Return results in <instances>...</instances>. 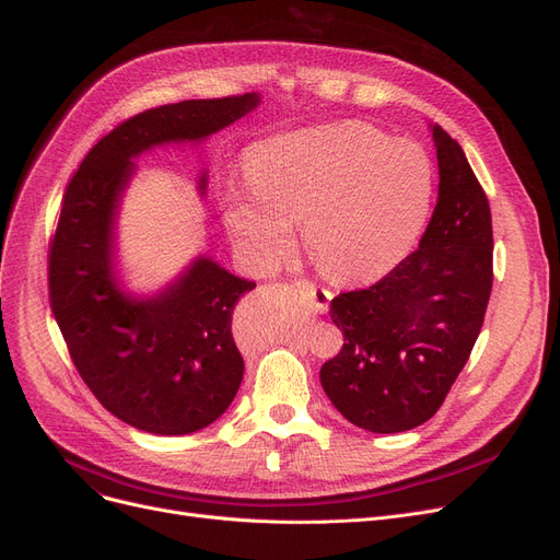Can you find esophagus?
<instances>
[{
	"mask_svg": "<svg viewBox=\"0 0 560 560\" xmlns=\"http://www.w3.org/2000/svg\"><path fill=\"white\" fill-rule=\"evenodd\" d=\"M302 285H306L311 290V304L315 311L325 313L329 308V302H331V290L325 288V285H317V283H308V281H302Z\"/></svg>",
	"mask_w": 560,
	"mask_h": 560,
	"instance_id": "1",
	"label": "esophagus"
}]
</instances>
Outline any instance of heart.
Returning a JSON list of instances; mask_svg holds the SVG:
<instances>
[{
	"mask_svg": "<svg viewBox=\"0 0 560 560\" xmlns=\"http://www.w3.org/2000/svg\"><path fill=\"white\" fill-rule=\"evenodd\" d=\"M249 188L229 192L231 238L258 268H275L302 220L315 268L331 281L386 275L429 218L433 165L416 142L347 122L281 133L247 156Z\"/></svg>",
	"mask_w": 560,
	"mask_h": 560,
	"instance_id": "b5f03b06",
	"label": "heart"
}]
</instances>
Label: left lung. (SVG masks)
<instances>
[{
    "label": "left lung",
    "mask_w": 560,
    "mask_h": 560,
    "mask_svg": "<svg viewBox=\"0 0 560 560\" xmlns=\"http://www.w3.org/2000/svg\"><path fill=\"white\" fill-rule=\"evenodd\" d=\"M438 203L420 247L376 283L340 292L342 349L319 370L340 413L399 433L438 413L483 327L492 290V218L460 144L433 127Z\"/></svg>",
    "instance_id": "obj_1"
}]
</instances>
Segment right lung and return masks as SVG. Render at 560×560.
I'll return each instance as SVG.
<instances>
[{
  "label": "right lung",
  "mask_w": 560,
  "mask_h": 560,
  "mask_svg": "<svg viewBox=\"0 0 560 560\" xmlns=\"http://www.w3.org/2000/svg\"><path fill=\"white\" fill-rule=\"evenodd\" d=\"M256 104V95H231L136 113L85 154L66 188L47 258L51 313L83 384L140 431L192 433L229 408L245 372L233 308L256 283L199 258L156 300L125 298L113 281L110 226L129 159L211 136Z\"/></svg>",
  "instance_id": "add662e5"
}]
</instances>
